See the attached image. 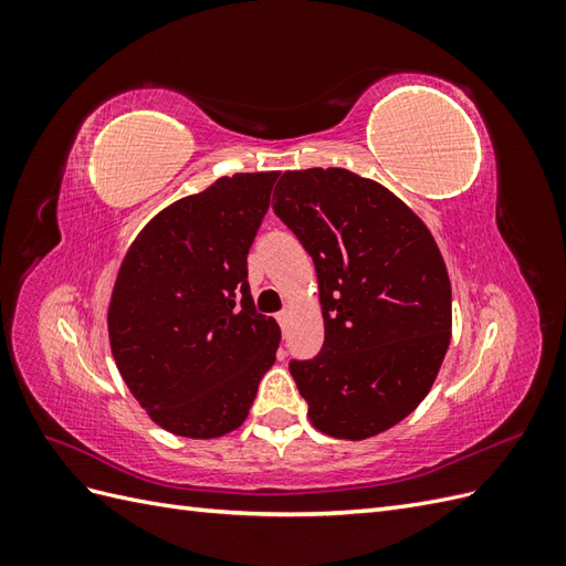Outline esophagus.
<instances>
[{"label":"esophagus","instance_id":"esophagus-1","mask_svg":"<svg viewBox=\"0 0 566 566\" xmlns=\"http://www.w3.org/2000/svg\"><path fill=\"white\" fill-rule=\"evenodd\" d=\"M276 321L281 323V328L285 331V325H287V321H290V312H279V314H276Z\"/></svg>","mask_w":566,"mask_h":566}]
</instances>
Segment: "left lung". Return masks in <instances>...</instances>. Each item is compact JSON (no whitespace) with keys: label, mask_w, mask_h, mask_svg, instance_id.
Instances as JSON below:
<instances>
[{"label":"left lung","mask_w":566,"mask_h":566,"mask_svg":"<svg viewBox=\"0 0 566 566\" xmlns=\"http://www.w3.org/2000/svg\"><path fill=\"white\" fill-rule=\"evenodd\" d=\"M273 212L312 254L325 325L290 361L318 432L361 441L432 389L451 342V281L434 235L382 184L342 167L283 172Z\"/></svg>","instance_id":"1"}]
</instances>
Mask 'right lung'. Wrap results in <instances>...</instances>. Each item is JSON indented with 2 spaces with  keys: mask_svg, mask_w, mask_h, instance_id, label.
<instances>
[{
  "mask_svg": "<svg viewBox=\"0 0 566 566\" xmlns=\"http://www.w3.org/2000/svg\"><path fill=\"white\" fill-rule=\"evenodd\" d=\"M279 172L221 177L153 217L119 264L111 352L163 430L217 439L241 427L281 328L256 314L248 252Z\"/></svg>",
  "mask_w": 566,
  "mask_h": 566,
  "instance_id": "obj_1",
  "label": "right lung"
}]
</instances>
